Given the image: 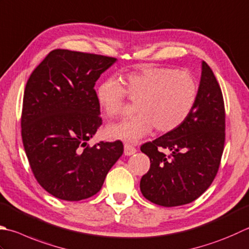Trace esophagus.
<instances>
[{"mask_svg": "<svg viewBox=\"0 0 249 249\" xmlns=\"http://www.w3.org/2000/svg\"><path fill=\"white\" fill-rule=\"evenodd\" d=\"M136 152H137V150H136V148H134L133 145L128 144V143H125L124 144V154L125 155H127V157H129V155H133Z\"/></svg>", "mask_w": 249, "mask_h": 249, "instance_id": "34e87169", "label": "esophagus"}]
</instances>
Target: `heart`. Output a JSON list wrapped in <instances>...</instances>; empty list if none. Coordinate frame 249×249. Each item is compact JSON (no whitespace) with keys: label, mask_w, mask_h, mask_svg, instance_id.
Instances as JSON below:
<instances>
[{"label":"heart","mask_w":249,"mask_h":249,"mask_svg":"<svg viewBox=\"0 0 249 249\" xmlns=\"http://www.w3.org/2000/svg\"><path fill=\"white\" fill-rule=\"evenodd\" d=\"M126 90L119 81L107 79L96 90V98L107 116L123 114L126 92L137 100V114L110 124L107 134L113 139L136 142L154 127L168 133L181 125L191 113L197 98V83L191 73L170 68H142L125 76Z\"/></svg>","instance_id":"heart-1"}]
</instances>
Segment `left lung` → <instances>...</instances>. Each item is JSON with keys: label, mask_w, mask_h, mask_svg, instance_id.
Segmentation results:
<instances>
[{"label": "left lung", "mask_w": 249, "mask_h": 249, "mask_svg": "<svg viewBox=\"0 0 249 249\" xmlns=\"http://www.w3.org/2000/svg\"><path fill=\"white\" fill-rule=\"evenodd\" d=\"M197 98L191 113L172 131L141 145L150 169L140 180L142 196L154 204L174 207L189 204L206 191L215 179L225 144L226 114L221 89L202 61ZM167 148V159L159 148Z\"/></svg>", "instance_id": "1"}]
</instances>
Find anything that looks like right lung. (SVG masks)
Returning <instances> with one entry per match:
<instances>
[{"label":"right lung","mask_w":249,"mask_h":249,"mask_svg":"<svg viewBox=\"0 0 249 249\" xmlns=\"http://www.w3.org/2000/svg\"><path fill=\"white\" fill-rule=\"evenodd\" d=\"M116 61L53 50L29 77L22 102V142L34 177L53 196L81 201L95 196L123 154L120 140L87 147L102 124L95 84Z\"/></svg>","instance_id":"1"}]
</instances>
